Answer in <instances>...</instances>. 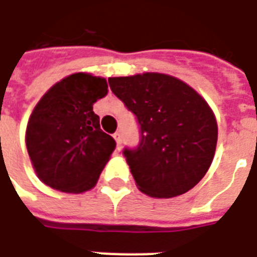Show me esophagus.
<instances>
[{
  "mask_svg": "<svg viewBox=\"0 0 257 257\" xmlns=\"http://www.w3.org/2000/svg\"><path fill=\"white\" fill-rule=\"evenodd\" d=\"M114 140H115V143H117V148L118 150H121V143H122V140H121V134L119 132H115V134L113 135Z\"/></svg>",
  "mask_w": 257,
  "mask_h": 257,
  "instance_id": "obj_1",
  "label": "esophagus"
}]
</instances>
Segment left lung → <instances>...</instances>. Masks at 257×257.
Here are the masks:
<instances>
[{
  "label": "left lung",
  "mask_w": 257,
  "mask_h": 257,
  "mask_svg": "<svg viewBox=\"0 0 257 257\" xmlns=\"http://www.w3.org/2000/svg\"><path fill=\"white\" fill-rule=\"evenodd\" d=\"M109 85L139 123V144L122 151L139 189L154 197L192 189L208 170L218 139L206 100L162 73L110 77Z\"/></svg>",
  "instance_id": "1"
}]
</instances>
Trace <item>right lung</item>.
<instances>
[{
  "mask_svg": "<svg viewBox=\"0 0 257 257\" xmlns=\"http://www.w3.org/2000/svg\"><path fill=\"white\" fill-rule=\"evenodd\" d=\"M107 83L88 73L58 81L42 96L27 125L26 144L38 177L57 191L80 193L94 187L115 140L100 129L92 106Z\"/></svg>",
  "mask_w": 257,
  "mask_h": 257,
  "instance_id": "1",
  "label": "right lung"
}]
</instances>
